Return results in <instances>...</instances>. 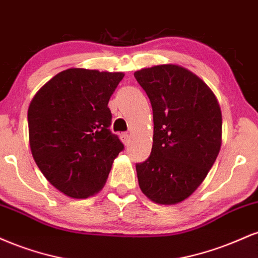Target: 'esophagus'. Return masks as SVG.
Segmentation results:
<instances>
[{"label": "esophagus", "mask_w": 258, "mask_h": 258, "mask_svg": "<svg viewBox=\"0 0 258 258\" xmlns=\"http://www.w3.org/2000/svg\"><path fill=\"white\" fill-rule=\"evenodd\" d=\"M121 141L123 142V144H125V146H128L130 141H131V137H130L128 133H122V135H121Z\"/></svg>", "instance_id": "esophagus-1"}]
</instances>
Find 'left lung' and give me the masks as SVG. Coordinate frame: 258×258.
I'll use <instances>...</instances> for the list:
<instances>
[{"label":"left lung","instance_id":"8db88e82","mask_svg":"<svg viewBox=\"0 0 258 258\" xmlns=\"http://www.w3.org/2000/svg\"><path fill=\"white\" fill-rule=\"evenodd\" d=\"M153 108L152 154L136 165L148 199L176 205L198 189L222 144V112L215 93L199 76L178 64L135 73Z\"/></svg>","mask_w":258,"mask_h":258}]
</instances>
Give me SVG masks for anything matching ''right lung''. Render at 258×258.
I'll use <instances>...</instances> for the list:
<instances>
[{
  "instance_id": "right-lung-1",
  "label": "right lung",
  "mask_w": 258,
  "mask_h": 258,
  "mask_svg": "<svg viewBox=\"0 0 258 258\" xmlns=\"http://www.w3.org/2000/svg\"><path fill=\"white\" fill-rule=\"evenodd\" d=\"M121 72L70 68L46 82L28 109L32 158L51 184L73 198L99 193L123 144L108 128Z\"/></svg>"
}]
</instances>
